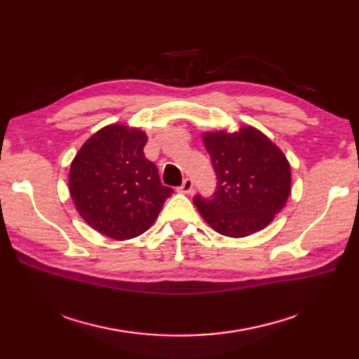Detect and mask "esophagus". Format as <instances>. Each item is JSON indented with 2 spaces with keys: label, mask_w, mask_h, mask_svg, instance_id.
<instances>
[{
  "label": "esophagus",
  "mask_w": 359,
  "mask_h": 359,
  "mask_svg": "<svg viewBox=\"0 0 359 359\" xmlns=\"http://www.w3.org/2000/svg\"><path fill=\"white\" fill-rule=\"evenodd\" d=\"M180 190L182 191V193H186V194H190L191 191H193V181L190 180V178H186L182 181V186L180 187Z\"/></svg>",
  "instance_id": "34e87169"
}]
</instances>
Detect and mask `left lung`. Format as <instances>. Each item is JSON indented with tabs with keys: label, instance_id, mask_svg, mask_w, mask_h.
<instances>
[{
	"label": "left lung",
	"instance_id": "1",
	"mask_svg": "<svg viewBox=\"0 0 359 359\" xmlns=\"http://www.w3.org/2000/svg\"><path fill=\"white\" fill-rule=\"evenodd\" d=\"M202 140L219 180L211 201H193L203 220L231 238L265 229L290 194L292 173L283 151L253 126L203 132Z\"/></svg>",
	"mask_w": 359,
	"mask_h": 359
}]
</instances>
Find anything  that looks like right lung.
<instances>
[{
	"instance_id": "obj_1",
	"label": "right lung",
	"mask_w": 359,
	"mask_h": 359,
	"mask_svg": "<svg viewBox=\"0 0 359 359\" xmlns=\"http://www.w3.org/2000/svg\"><path fill=\"white\" fill-rule=\"evenodd\" d=\"M148 136L137 127H102L74 156L69 189L76 211L94 231L116 241L147 232L173 193L144 156Z\"/></svg>"
}]
</instances>
